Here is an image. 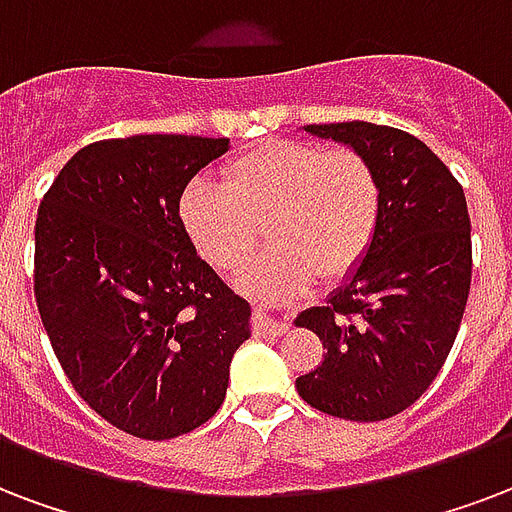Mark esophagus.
Segmentation results:
<instances>
[{"label": "esophagus", "mask_w": 512, "mask_h": 512, "mask_svg": "<svg viewBox=\"0 0 512 512\" xmlns=\"http://www.w3.org/2000/svg\"><path fill=\"white\" fill-rule=\"evenodd\" d=\"M257 319H260V327L268 330L273 335H282L287 330V317L279 314V308L273 306V303H265V300H257L255 303Z\"/></svg>", "instance_id": "esophagus-1"}]
</instances>
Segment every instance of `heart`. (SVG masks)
Here are the masks:
<instances>
[{"label": "heart", "mask_w": 512, "mask_h": 512, "mask_svg": "<svg viewBox=\"0 0 512 512\" xmlns=\"http://www.w3.org/2000/svg\"><path fill=\"white\" fill-rule=\"evenodd\" d=\"M376 166L354 147L273 139L222 169V185L193 179L179 214L195 249L220 271H239L271 233L247 273L249 290H290L357 268L381 222Z\"/></svg>", "instance_id": "obj_1"}]
</instances>
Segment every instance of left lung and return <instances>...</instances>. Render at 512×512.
<instances>
[{
	"label": "left lung",
	"instance_id": "1",
	"mask_svg": "<svg viewBox=\"0 0 512 512\" xmlns=\"http://www.w3.org/2000/svg\"><path fill=\"white\" fill-rule=\"evenodd\" d=\"M306 131L368 155L384 204L349 282L295 319L327 349L295 386L322 413L384 421L427 392L456 341L473 279L467 201L446 163L400 128L349 120Z\"/></svg>",
	"mask_w": 512,
	"mask_h": 512
}]
</instances>
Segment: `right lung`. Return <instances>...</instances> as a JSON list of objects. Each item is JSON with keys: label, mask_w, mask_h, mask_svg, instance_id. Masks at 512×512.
Listing matches in <instances>:
<instances>
[{"label": "right lung", "mask_w": 512, "mask_h": 512, "mask_svg": "<svg viewBox=\"0 0 512 512\" xmlns=\"http://www.w3.org/2000/svg\"><path fill=\"white\" fill-rule=\"evenodd\" d=\"M228 139H101L69 158L34 225V298L74 392L142 440L193 432L220 411L249 303L195 252L187 182Z\"/></svg>", "instance_id": "add662e5"}]
</instances>
